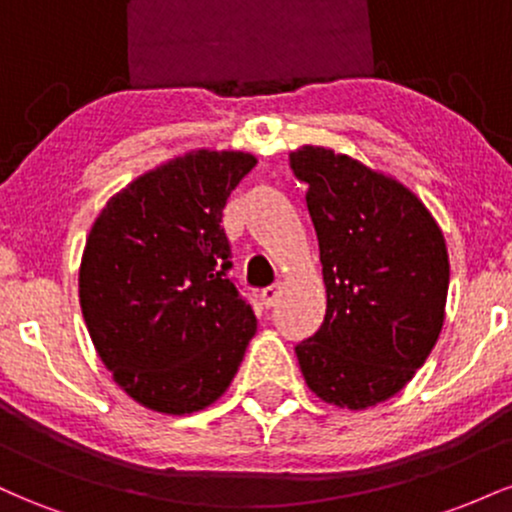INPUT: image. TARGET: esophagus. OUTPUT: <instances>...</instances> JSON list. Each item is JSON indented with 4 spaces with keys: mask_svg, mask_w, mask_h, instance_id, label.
I'll list each match as a JSON object with an SVG mask.
<instances>
[{
    "mask_svg": "<svg viewBox=\"0 0 512 512\" xmlns=\"http://www.w3.org/2000/svg\"><path fill=\"white\" fill-rule=\"evenodd\" d=\"M276 296H279V284L267 286V289H262V291H260V301H262L264 308H272L274 301H276Z\"/></svg>",
    "mask_w": 512,
    "mask_h": 512,
    "instance_id": "obj_1",
    "label": "esophagus"
}]
</instances>
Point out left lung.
Returning a JSON list of instances; mask_svg holds the SVG:
<instances>
[{"label": "left lung", "instance_id": "left-lung-1", "mask_svg": "<svg viewBox=\"0 0 512 512\" xmlns=\"http://www.w3.org/2000/svg\"><path fill=\"white\" fill-rule=\"evenodd\" d=\"M308 185L327 313L296 346L317 397L366 409L397 395L443 330L450 262L431 211L402 182L322 146L289 156Z\"/></svg>", "mask_w": 512, "mask_h": 512}]
</instances>
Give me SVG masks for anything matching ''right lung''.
<instances>
[{
	"label": "right lung",
	"mask_w": 512,
	"mask_h": 512,
	"mask_svg": "<svg viewBox=\"0 0 512 512\" xmlns=\"http://www.w3.org/2000/svg\"><path fill=\"white\" fill-rule=\"evenodd\" d=\"M243 151H192L105 204L79 269L88 334L117 385L161 414L216 402L257 330L228 279L223 207L255 168Z\"/></svg>",
	"instance_id": "add662e5"
}]
</instances>
